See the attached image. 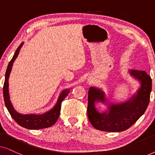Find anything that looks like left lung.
<instances>
[{
	"label": "left lung",
	"instance_id": "8db88e82",
	"mask_svg": "<svg viewBox=\"0 0 155 155\" xmlns=\"http://www.w3.org/2000/svg\"><path fill=\"white\" fill-rule=\"evenodd\" d=\"M129 73L138 80L140 86L137 92L123 103L108 102L101 89L91 87L88 92L87 116L91 124L97 130L121 132L133 126L147 109L152 90V79L144 71L130 70ZM97 102L106 103L108 109L99 112L95 107Z\"/></svg>",
	"mask_w": 155,
	"mask_h": 155
}]
</instances>
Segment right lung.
<instances>
[{
	"label": "right lung",
	"instance_id": "1",
	"mask_svg": "<svg viewBox=\"0 0 155 155\" xmlns=\"http://www.w3.org/2000/svg\"><path fill=\"white\" fill-rule=\"evenodd\" d=\"M23 42L17 48L16 51L11 61L9 62L7 70H6L5 82H4L3 85V97L5 107L12 118L20 126L24 127L27 129H30V130H37V129L48 128V127L52 126L58 120L61 112V102L69 94L70 90L68 89V90L62 91V92L59 95L58 101L54 108L43 114H39V115H37V114H22L17 112L12 107L11 101L10 100L9 90H8V79H9L10 73L11 72L14 61L18 57Z\"/></svg>",
	"mask_w": 155,
	"mask_h": 155
}]
</instances>
